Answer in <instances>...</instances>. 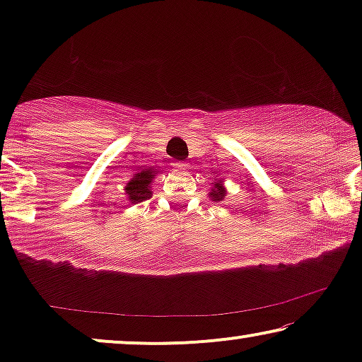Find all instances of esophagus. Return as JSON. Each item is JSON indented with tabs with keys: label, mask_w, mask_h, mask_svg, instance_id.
I'll use <instances>...</instances> for the list:
<instances>
[{
	"label": "esophagus",
	"mask_w": 362,
	"mask_h": 362,
	"mask_svg": "<svg viewBox=\"0 0 362 362\" xmlns=\"http://www.w3.org/2000/svg\"><path fill=\"white\" fill-rule=\"evenodd\" d=\"M175 166L177 168V170H186V168H187V165H186V163H175Z\"/></svg>",
	"instance_id": "esophagus-1"
}]
</instances>
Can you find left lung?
<instances>
[{
    "instance_id": "obj_1",
    "label": "left lung",
    "mask_w": 362,
    "mask_h": 362,
    "mask_svg": "<svg viewBox=\"0 0 362 362\" xmlns=\"http://www.w3.org/2000/svg\"><path fill=\"white\" fill-rule=\"evenodd\" d=\"M211 186H212L211 187V192L207 196H209L214 202H222V201H224L226 196H227V189H226V186H224V180H222V177H221V180H217V177H216V180L211 182Z\"/></svg>"
}]
</instances>
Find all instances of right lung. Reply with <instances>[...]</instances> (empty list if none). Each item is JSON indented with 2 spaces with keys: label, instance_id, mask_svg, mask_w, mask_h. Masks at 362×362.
I'll list each match as a JSON object with an SVG mask.
<instances>
[{
  "label": "right lung",
  "instance_id": "add662e5",
  "mask_svg": "<svg viewBox=\"0 0 362 362\" xmlns=\"http://www.w3.org/2000/svg\"><path fill=\"white\" fill-rule=\"evenodd\" d=\"M158 173L160 171H156L155 168H141V170H138L136 175H133L132 180L125 185L127 201L132 202V204H136V202L150 199L153 194L151 182Z\"/></svg>",
  "mask_w": 362,
  "mask_h": 362
}]
</instances>
